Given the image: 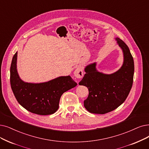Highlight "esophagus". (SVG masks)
<instances>
[{
  "instance_id": "esophagus-1",
  "label": "esophagus",
  "mask_w": 149,
  "mask_h": 149,
  "mask_svg": "<svg viewBox=\"0 0 149 149\" xmlns=\"http://www.w3.org/2000/svg\"><path fill=\"white\" fill-rule=\"evenodd\" d=\"M83 74H84L83 70L80 67H78L77 68L74 72V76H75L76 78H78V79L82 78L83 77Z\"/></svg>"
}]
</instances>
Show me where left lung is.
<instances>
[{"label": "left lung", "instance_id": "1", "mask_svg": "<svg viewBox=\"0 0 149 149\" xmlns=\"http://www.w3.org/2000/svg\"><path fill=\"white\" fill-rule=\"evenodd\" d=\"M116 40L123 52L122 67L114 73L106 74L98 72L96 63L90 64L85 68L86 74L79 83L88 89L84 106L91 113L104 114L114 111L125 101L132 87L134 71L133 56L122 40Z\"/></svg>", "mask_w": 149, "mask_h": 149}]
</instances>
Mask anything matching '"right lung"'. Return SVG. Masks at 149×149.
Masks as SVG:
<instances>
[{
  "label": "right lung",
  "instance_id": "obj_1",
  "mask_svg": "<svg viewBox=\"0 0 149 149\" xmlns=\"http://www.w3.org/2000/svg\"><path fill=\"white\" fill-rule=\"evenodd\" d=\"M16 52L10 67V84L15 97L24 108L38 115L54 114L62 95L77 86L70 76H61L48 82L33 84L22 81L16 69Z\"/></svg>",
  "mask_w": 149,
  "mask_h": 149
}]
</instances>
